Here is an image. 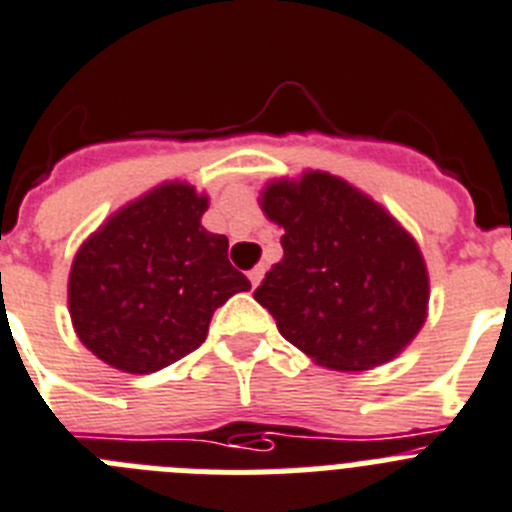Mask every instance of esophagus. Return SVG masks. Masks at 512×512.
Returning a JSON list of instances; mask_svg holds the SVG:
<instances>
[{
	"label": "esophagus",
	"mask_w": 512,
	"mask_h": 512,
	"mask_svg": "<svg viewBox=\"0 0 512 512\" xmlns=\"http://www.w3.org/2000/svg\"><path fill=\"white\" fill-rule=\"evenodd\" d=\"M261 277H264V266H253L251 272H248V279H251V285H253V287L259 285Z\"/></svg>",
	"instance_id": "obj_1"
}]
</instances>
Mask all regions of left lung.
I'll list each match as a JSON object with an SVG mask.
<instances>
[{"mask_svg":"<svg viewBox=\"0 0 512 512\" xmlns=\"http://www.w3.org/2000/svg\"><path fill=\"white\" fill-rule=\"evenodd\" d=\"M261 207L285 227V256L253 298L287 342L336 370L375 368L412 342L430 287L417 243L391 214L329 173L272 183Z\"/></svg>","mask_w":512,"mask_h":512,"instance_id":"left-lung-1","label":"left lung"}]
</instances>
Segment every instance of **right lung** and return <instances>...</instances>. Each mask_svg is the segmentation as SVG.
Returning a JSON list of instances; mask_svg holds the SVG:
<instances>
[{
    "label": "right lung",
    "mask_w": 512,
    "mask_h": 512,
    "mask_svg": "<svg viewBox=\"0 0 512 512\" xmlns=\"http://www.w3.org/2000/svg\"><path fill=\"white\" fill-rule=\"evenodd\" d=\"M207 196L165 183L116 212L82 243L69 274V313L93 355L124 373L163 370L207 339L212 313L251 290L207 233Z\"/></svg>",
    "instance_id": "add662e5"
}]
</instances>
